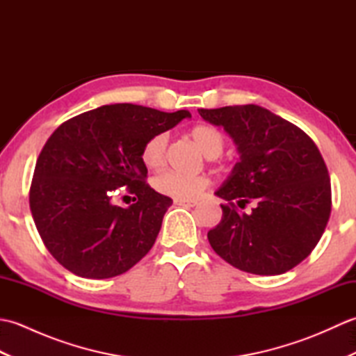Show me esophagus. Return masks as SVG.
Returning a JSON list of instances; mask_svg holds the SVG:
<instances>
[{
    "instance_id": "1",
    "label": "esophagus",
    "mask_w": 356,
    "mask_h": 356,
    "mask_svg": "<svg viewBox=\"0 0 356 356\" xmlns=\"http://www.w3.org/2000/svg\"><path fill=\"white\" fill-rule=\"evenodd\" d=\"M174 205L177 207H185V208H193L197 205V202L195 200H182V199H174Z\"/></svg>"
}]
</instances>
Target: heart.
Instances as JSON below:
<instances>
[{"label": "heart", "mask_w": 356, "mask_h": 356, "mask_svg": "<svg viewBox=\"0 0 356 356\" xmlns=\"http://www.w3.org/2000/svg\"><path fill=\"white\" fill-rule=\"evenodd\" d=\"M193 142L208 159H216L222 154L225 138L220 130L211 125H197L190 131ZM168 134L159 133L147 140L142 148V162L149 170H159L165 163ZM153 186L157 193L174 199L191 200L199 197L208 186V179L203 176H184L174 171H163L153 179Z\"/></svg>", "instance_id": "b5f03b06"}]
</instances>
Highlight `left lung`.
I'll return each instance as SVG.
<instances>
[{"mask_svg": "<svg viewBox=\"0 0 356 356\" xmlns=\"http://www.w3.org/2000/svg\"><path fill=\"white\" fill-rule=\"evenodd\" d=\"M234 140L240 161L216 191L228 202L208 232L225 261L255 275H280L318 243L330 216L329 172L318 148L297 125L259 105L199 110ZM252 201L251 213H238Z\"/></svg>", "mask_w": 356, "mask_h": 356, "instance_id": "left-lung-1", "label": "left lung"}]
</instances>
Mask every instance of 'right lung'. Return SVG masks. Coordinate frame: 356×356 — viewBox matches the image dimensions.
I'll use <instances>...</instances> for the list:
<instances>
[{
    "label": "right lung",
    "mask_w": 356,
    "mask_h": 356,
    "mask_svg": "<svg viewBox=\"0 0 356 356\" xmlns=\"http://www.w3.org/2000/svg\"><path fill=\"white\" fill-rule=\"evenodd\" d=\"M191 118L133 104L102 105L59 125L36 161L30 209L45 248L73 274L111 278L153 248L172 200L145 184L142 148ZM118 187L136 203H112Z\"/></svg>",
    "instance_id": "right-lung-1"
}]
</instances>
